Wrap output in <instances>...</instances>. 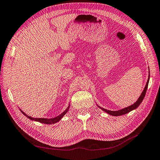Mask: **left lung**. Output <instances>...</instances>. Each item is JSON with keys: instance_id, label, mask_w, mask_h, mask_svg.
<instances>
[{"instance_id": "1", "label": "left lung", "mask_w": 160, "mask_h": 160, "mask_svg": "<svg viewBox=\"0 0 160 160\" xmlns=\"http://www.w3.org/2000/svg\"><path fill=\"white\" fill-rule=\"evenodd\" d=\"M149 80V78H148V82H147V83H146L145 87H144V90L142 91V92L140 96H139V98H138V100H137L136 102L133 104V105L129 106V107H127V108L122 109V110H117V111L108 110H106V109H105V108H102L100 107V106H98H98L101 109V110H103L104 112H107L108 114H109V115H112V116H120V115H125V114L131 112L132 110H135V109L138 108L139 107V105L141 104V102H142V100H143V99L144 98V96H145L147 90H148Z\"/></svg>"}]
</instances>
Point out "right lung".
<instances>
[{
  "mask_svg": "<svg viewBox=\"0 0 160 160\" xmlns=\"http://www.w3.org/2000/svg\"><path fill=\"white\" fill-rule=\"evenodd\" d=\"M69 108H70V104H69V105H68V108L64 111V112H62L61 114H60V115H59L58 116L55 117V118H50V119H48V118H32V117L27 115L26 114L22 112L21 110H20L21 111V112L25 116H26L28 118L30 119V120H31L32 121H36V122H40V123H44V124H47V125H50V124L56 123V122H59L60 120H61V119L63 118V116H64L65 114L67 113L68 110H69Z\"/></svg>",
  "mask_w": 160,
  "mask_h": 160,
  "instance_id": "add662e5",
  "label": "right lung"
}]
</instances>
